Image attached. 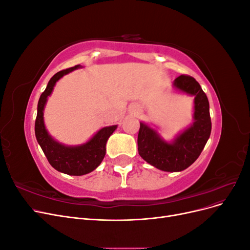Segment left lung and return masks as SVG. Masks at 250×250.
Wrapping results in <instances>:
<instances>
[{"instance_id": "obj_1", "label": "left lung", "mask_w": 250, "mask_h": 250, "mask_svg": "<svg viewBox=\"0 0 250 250\" xmlns=\"http://www.w3.org/2000/svg\"><path fill=\"white\" fill-rule=\"evenodd\" d=\"M176 89L194 96V122L172 143L165 142L154 129L140 122L138 150L143 160L162 171L178 172L197 160L209 138L211 122L209 104L199 83L188 75L173 82Z\"/></svg>"}]
</instances>
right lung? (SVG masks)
<instances>
[{"label": "right lung", "mask_w": 250, "mask_h": 250, "mask_svg": "<svg viewBox=\"0 0 250 250\" xmlns=\"http://www.w3.org/2000/svg\"><path fill=\"white\" fill-rule=\"evenodd\" d=\"M79 67H81L80 64L62 70L50 79L37 104V116L35 120V137L50 165L59 172L74 176L84 175L94 171L101 164L106 153V148H105L106 142L118 127L117 125L104 127L88 142L79 146L62 145L48 133L43 123V109L48 97L52 94L53 88L60 78Z\"/></svg>", "instance_id": "right-lung-1"}]
</instances>
